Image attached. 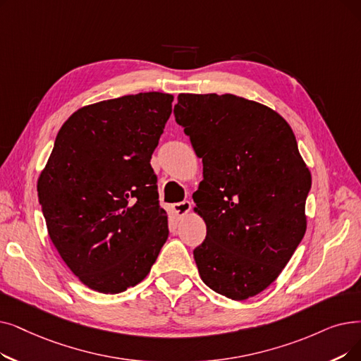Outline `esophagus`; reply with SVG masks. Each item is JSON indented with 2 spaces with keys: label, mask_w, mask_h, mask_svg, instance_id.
Returning a JSON list of instances; mask_svg holds the SVG:
<instances>
[{
  "label": "esophagus",
  "mask_w": 361,
  "mask_h": 361,
  "mask_svg": "<svg viewBox=\"0 0 361 361\" xmlns=\"http://www.w3.org/2000/svg\"><path fill=\"white\" fill-rule=\"evenodd\" d=\"M172 209H174V212L178 215V216H184L190 212L192 209V203L189 200H184V202H180V203H174L172 205Z\"/></svg>",
  "instance_id": "1"
}]
</instances>
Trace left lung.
I'll return each mask as SVG.
<instances>
[{
    "label": "left lung",
    "mask_w": 361,
    "mask_h": 361,
    "mask_svg": "<svg viewBox=\"0 0 361 361\" xmlns=\"http://www.w3.org/2000/svg\"><path fill=\"white\" fill-rule=\"evenodd\" d=\"M176 121L202 158L193 200L207 238L193 250L208 288L233 301L267 289L307 230L311 172L290 125L234 94L181 92Z\"/></svg>",
    "instance_id": "1"
}]
</instances>
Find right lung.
I'll use <instances>...</instances> for the list:
<instances>
[{
	"instance_id": "1",
	"label": "right lung",
	"mask_w": 361,
	"mask_h": 361,
	"mask_svg": "<svg viewBox=\"0 0 361 361\" xmlns=\"http://www.w3.org/2000/svg\"><path fill=\"white\" fill-rule=\"evenodd\" d=\"M172 100L150 91L78 109L38 177L49 236L92 290L121 293L140 283L168 239L150 159Z\"/></svg>"
}]
</instances>
